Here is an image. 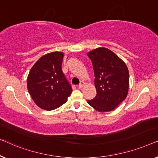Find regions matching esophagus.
Masks as SVG:
<instances>
[{
    "mask_svg": "<svg viewBox=\"0 0 158 158\" xmlns=\"http://www.w3.org/2000/svg\"><path fill=\"white\" fill-rule=\"evenodd\" d=\"M84 82H81V83H80L79 84V85L78 86V87H79V89H81L82 87H83V86H84Z\"/></svg>",
    "mask_w": 158,
    "mask_h": 158,
    "instance_id": "esophagus-1",
    "label": "esophagus"
}]
</instances>
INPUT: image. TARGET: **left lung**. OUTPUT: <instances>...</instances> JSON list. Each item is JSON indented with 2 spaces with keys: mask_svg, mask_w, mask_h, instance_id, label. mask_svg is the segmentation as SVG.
<instances>
[{
  "mask_svg": "<svg viewBox=\"0 0 158 158\" xmlns=\"http://www.w3.org/2000/svg\"><path fill=\"white\" fill-rule=\"evenodd\" d=\"M97 95L87 102L100 112L113 111L126 98L130 86V75L125 63L114 52L99 47L90 51Z\"/></svg>",
  "mask_w": 158,
  "mask_h": 158,
  "instance_id": "left-lung-1",
  "label": "left lung"
}]
</instances>
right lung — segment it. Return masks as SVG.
<instances>
[{
  "mask_svg": "<svg viewBox=\"0 0 158 158\" xmlns=\"http://www.w3.org/2000/svg\"><path fill=\"white\" fill-rule=\"evenodd\" d=\"M64 53L42 56L31 69L27 88L35 104L45 110H55L67 102L72 88L61 69Z\"/></svg>",
  "mask_w": 158,
  "mask_h": 158,
  "instance_id": "right-lung-1",
  "label": "right lung"
}]
</instances>
